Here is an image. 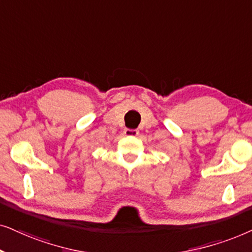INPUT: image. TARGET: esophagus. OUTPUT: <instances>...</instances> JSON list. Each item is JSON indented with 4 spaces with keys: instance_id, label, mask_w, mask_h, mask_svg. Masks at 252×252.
<instances>
[{
    "instance_id": "34e87169",
    "label": "esophagus",
    "mask_w": 252,
    "mask_h": 252,
    "mask_svg": "<svg viewBox=\"0 0 252 252\" xmlns=\"http://www.w3.org/2000/svg\"><path fill=\"white\" fill-rule=\"evenodd\" d=\"M124 135L126 136H138L139 130L138 129H126L124 130Z\"/></svg>"
}]
</instances>
